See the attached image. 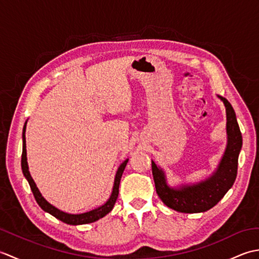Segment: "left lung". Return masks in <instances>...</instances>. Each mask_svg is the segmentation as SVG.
<instances>
[{"label":"left lung","instance_id":"8db88e82","mask_svg":"<svg viewBox=\"0 0 259 259\" xmlns=\"http://www.w3.org/2000/svg\"><path fill=\"white\" fill-rule=\"evenodd\" d=\"M218 98L226 108L227 146L221 162L210 177L194 185H183L178 188H172L167 184L163 170L151 161L157 194L164 205L176 211L194 213L209 210L226 195L236 180L243 138L232 104L227 99L219 96Z\"/></svg>","mask_w":259,"mask_h":259}]
</instances>
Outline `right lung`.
Masks as SVG:
<instances>
[{
    "label": "right lung",
    "instance_id": "1",
    "mask_svg": "<svg viewBox=\"0 0 259 259\" xmlns=\"http://www.w3.org/2000/svg\"><path fill=\"white\" fill-rule=\"evenodd\" d=\"M25 129H26V122L24 123L23 134H22V139H23V148H22L21 167H22V171H23L24 177L26 178L27 181H29V185L31 187V190L33 192V196H34V198H35L37 205L40 206L43 210L49 212V213H51L52 216L58 218L59 221H61V222L65 223V224H69V225H83V224H90L93 222H97L98 219L104 217L107 213H109L112 210V208L114 206L115 201H117V198L119 195L120 180H121V177H122L123 170L126 166V163H128L129 159H125V160L119 166V168L117 170V174H115V177H114V184H113L111 196H110V198L106 203H103L102 206L98 207L96 209H93V210L83 212V213L73 214V213L64 212L54 206H52L51 203H49L45 199V197H42L41 192L38 191L37 187L34 183V180H33L31 177L30 171H29V166H27V161H26L27 158H26V144H25Z\"/></svg>",
    "mask_w": 259,
    "mask_h": 259
}]
</instances>
